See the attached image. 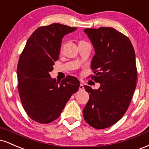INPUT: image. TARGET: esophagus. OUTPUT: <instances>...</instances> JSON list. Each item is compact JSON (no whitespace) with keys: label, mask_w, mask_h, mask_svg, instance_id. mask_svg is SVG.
I'll return each instance as SVG.
<instances>
[{"label":"esophagus","mask_w":149,"mask_h":149,"mask_svg":"<svg viewBox=\"0 0 149 149\" xmlns=\"http://www.w3.org/2000/svg\"><path fill=\"white\" fill-rule=\"evenodd\" d=\"M79 89H80V90H84V85L82 84V83H80V84Z\"/></svg>","instance_id":"esophagus-1"}]
</instances>
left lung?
Wrapping results in <instances>:
<instances>
[{"label":"left lung","instance_id":"obj_1","mask_svg":"<svg viewBox=\"0 0 149 149\" xmlns=\"http://www.w3.org/2000/svg\"><path fill=\"white\" fill-rule=\"evenodd\" d=\"M84 31L95 52L91 69L96 76L92 78L101 85L97 90L84 85L90 99L83 117L92 127L104 129L116 123L130 104L137 77L134 49L127 36L111 27Z\"/></svg>","mask_w":149,"mask_h":149}]
</instances>
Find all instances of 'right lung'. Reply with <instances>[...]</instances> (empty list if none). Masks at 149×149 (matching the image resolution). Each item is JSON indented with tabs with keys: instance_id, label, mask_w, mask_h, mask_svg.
<instances>
[{
	"instance_id": "add662e5",
	"label": "right lung",
	"mask_w": 149,
	"mask_h": 149,
	"mask_svg": "<svg viewBox=\"0 0 149 149\" xmlns=\"http://www.w3.org/2000/svg\"><path fill=\"white\" fill-rule=\"evenodd\" d=\"M76 29L58 23L39 27L20 55L17 69L19 94L26 113L36 122L55 120L78 91L80 81L75 77L69 76L60 83L49 75L59 59L63 37Z\"/></svg>"
}]
</instances>
